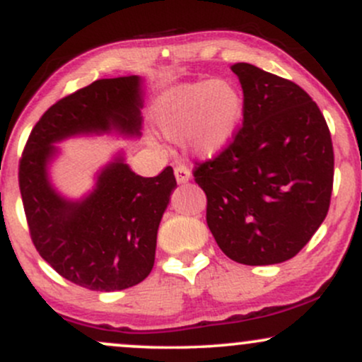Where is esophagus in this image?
<instances>
[{
  "label": "esophagus",
  "mask_w": 362,
  "mask_h": 362,
  "mask_svg": "<svg viewBox=\"0 0 362 362\" xmlns=\"http://www.w3.org/2000/svg\"><path fill=\"white\" fill-rule=\"evenodd\" d=\"M175 178L178 184H187V182L192 178V173H190V170L184 167V165H178L175 168Z\"/></svg>",
  "instance_id": "obj_1"
}]
</instances>
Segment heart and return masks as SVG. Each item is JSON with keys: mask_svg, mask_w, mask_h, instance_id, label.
<instances>
[{"mask_svg": "<svg viewBox=\"0 0 362 362\" xmlns=\"http://www.w3.org/2000/svg\"><path fill=\"white\" fill-rule=\"evenodd\" d=\"M245 100L226 80L182 83L161 93L153 105V120L165 139L180 143L195 156L213 158L233 143L242 126Z\"/></svg>", "mask_w": 362, "mask_h": 362, "instance_id": "heart-1", "label": "heart"}]
</instances>
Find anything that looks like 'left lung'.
I'll return each mask as SVG.
<instances>
[{
    "label": "left lung",
    "instance_id": "8db88e82",
    "mask_svg": "<svg viewBox=\"0 0 362 362\" xmlns=\"http://www.w3.org/2000/svg\"><path fill=\"white\" fill-rule=\"evenodd\" d=\"M231 71L243 90V126L195 168L207 226L224 255L245 265L293 259L323 223L334 148L318 105L301 86L248 62Z\"/></svg>",
    "mask_w": 362,
    "mask_h": 362
}]
</instances>
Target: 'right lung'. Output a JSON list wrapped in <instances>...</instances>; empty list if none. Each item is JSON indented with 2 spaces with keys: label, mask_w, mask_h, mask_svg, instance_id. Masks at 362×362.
Returning <instances> with one entry per match:
<instances>
[{
  "label": "right lung",
  "mask_w": 362,
  "mask_h": 362,
  "mask_svg": "<svg viewBox=\"0 0 362 362\" xmlns=\"http://www.w3.org/2000/svg\"><path fill=\"white\" fill-rule=\"evenodd\" d=\"M143 78L97 80L54 103L32 129L20 160L22 201L37 252L64 279L91 291H120L146 279L155 264L156 235L170 195L173 168L141 177L120 149L95 173L80 199L52 184L56 144L80 136L139 138Z\"/></svg>",
  "instance_id": "obj_1"
}]
</instances>
